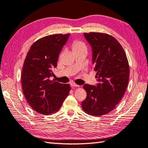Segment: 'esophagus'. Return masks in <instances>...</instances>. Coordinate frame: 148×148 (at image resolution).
Wrapping results in <instances>:
<instances>
[{"label":"esophagus","instance_id":"1","mask_svg":"<svg viewBox=\"0 0 148 148\" xmlns=\"http://www.w3.org/2000/svg\"><path fill=\"white\" fill-rule=\"evenodd\" d=\"M71 86H72V87H79V86H78V85H77V84H76L74 83V82H71Z\"/></svg>","mask_w":148,"mask_h":148}]
</instances>
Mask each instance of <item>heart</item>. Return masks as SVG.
I'll return each instance as SVG.
<instances>
[{
  "label": "heart",
  "mask_w": 148,
  "mask_h": 148,
  "mask_svg": "<svg viewBox=\"0 0 148 148\" xmlns=\"http://www.w3.org/2000/svg\"><path fill=\"white\" fill-rule=\"evenodd\" d=\"M71 47L74 53L77 51H79V50L87 49L86 45L85 44L84 42L79 40H75L72 42L71 44Z\"/></svg>",
  "instance_id": "obj_1"
}]
</instances>
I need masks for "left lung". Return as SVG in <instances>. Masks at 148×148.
Wrapping results in <instances>:
<instances>
[{"label": "left lung", "instance_id": "obj_1", "mask_svg": "<svg viewBox=\"0 0 148 148\" xmlns=\"http://www.w3.org/2000/svg\"><path fill=\"white\" fill-rule=\"evenodd\" d=\"M91 46L97 86L85 84L87 98L82 102L86 114L102 116L119 104L128 85L130 69L128 59L119 42L111 35L102 32L84 33Z\"/></svg>", "mask_w": 148, "mask_h": 148}]
</instances>
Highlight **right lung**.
I'll list each match as a JSON object with an SVG mask.
<instances>
[{"instance_id": "1", "label": "right lung", "mask_w": 148, "mask_h": 148, "mask_svg": "<svg viewBox=\"0 0 148 148\" xmlns=\"http://www.w3.org/2000/svg\"><path fill=\"white\" fill-rule=\"evenodd\" d=\"M69 36L67 33L42 37L32 44L27 54L21 72L22 89L27 102L37 113H56L71 91L69 84L49 79Z\"/></svg>"}]
</instances>
